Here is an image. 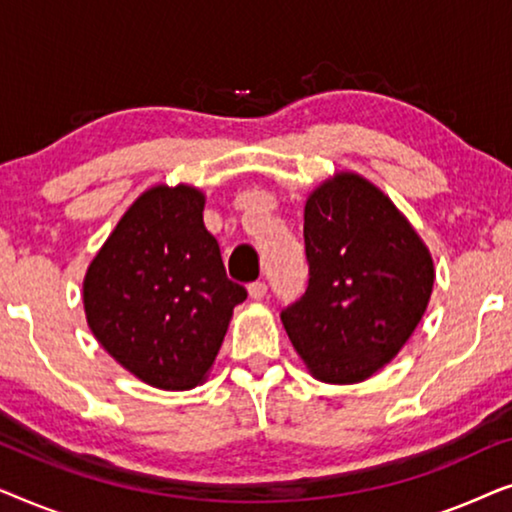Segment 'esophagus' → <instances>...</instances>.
Returning <instances> with one entry per match:
<instances>
[{
  "mask_svg": "<svg viewBox=\"0 0 512 512\" xmlns=\"http://www.w3.org/2000/svg\"><path fill=\"white\" fill-rule=\"evenodd\" d=\"M249 298H254V300H263L265 296H268V286H265V282H254V284H249Z\"/></svg>",
  "mask_w": 512,
  "mask_h": 512,
  "instance_id": "34e87169",
  "label": "esophagus"
}]
</instances>
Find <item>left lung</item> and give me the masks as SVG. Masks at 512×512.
<instances>
[{
  "label": "left lung",
  "mask_w": 512,
  "mask_h": 512,
  "mask_svg": "<svg viewBox=\"0 0 512 512\" xmlns=\"http://www.w3.org/2000/svg\"><path fill=\"white\" fill-rule=\"evenodd\" d=\"M310 284L282 324L312 377L368 380L401 352L422 321L431 251L389 195L356 172H338L307 195Z\"/></svg>",
  "instance_id": "1"
}]
</instances>
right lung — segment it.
Wrapping results in <instances>:
<instances>
[{"label": "right lung", "mask_w": 512, "mask_h": 512, "mask_svg": "<svg viewBox=\"0 0 512 512\" xmlns=\"http://www.w3.org/2000/svg\"><path fill=\"white\" fill-rule=\"evenodd\" d=\"M200 188L158 184L121 216L83 277L97 342L139 380L165 391L205 382L235 305L219 242L202 223Z\"/></svg>", "instance_id": "add662e5"}]
</instances>
